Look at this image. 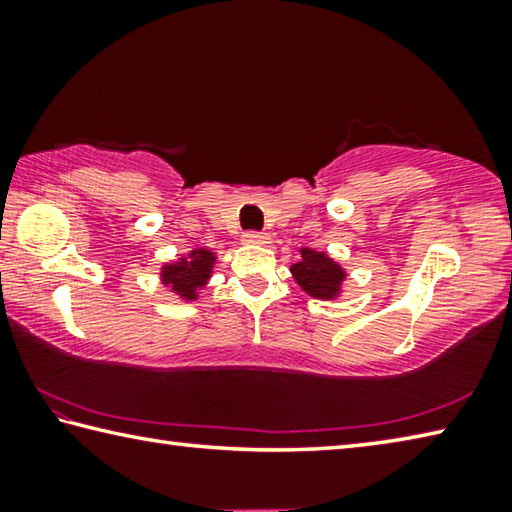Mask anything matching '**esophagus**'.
<instances>
[{
  "mask_svg": "<svg viewBox=\"0 0 512 512\" xmlns=\"http://www.w3.org/2000/svg\"><path fill=\"white\" fill-rule=\"evenodd\" d=\"M244 241H246V244H257V246H266V244H271V237H268V235H266V232L248 230V232H244Z\"/></svg>",
  "mask_w": 512,
  "mask_h": 512,
  "instance_id": "esophagus-1",
  "label": "esophagus"
}]
</instances>
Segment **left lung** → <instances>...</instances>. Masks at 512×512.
Masks as SVG:
<instances>
[{
    "instance_id": "8db88e82",
    "label": "left lung",
    "mask_w": 512,
    "mask_h": 512,
    "mask_svg": "<svg viewBox=\"0 0 512 512\" xmlns=\"http://www.w3.org/2000/svg\"><path fill=\"white\" fill-rule=\"evenodd\" d=\"M302 259L298 264L291 266V273L296 277V282L305 289L309 296L320 300H332L339 296L341 284L345 280V271L329 259L325 253H316L311 248L300 250Z\"/></svg>"
}]
</instances>
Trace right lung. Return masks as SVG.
Here are the masks:
<instances>
[{
    "mask_svg": "<svg viewBox=\"0 0 512 512\" xmlns=\"http://www.w3.org/2000/svg\"><path fill=\"white\" fill-rule=\"evenodd\" d=\"M214 253L205 248H196L189 253L187 259H180V262L167 264L162 268V282L171 287L178 296L185 300L196 298V289H201L207 284L212 275V264H214Z\"/></svg>",
    "mask_w": 512,
    "mask_h": 512,
    "instance_id": "right-lung-1",
    "label": "right lung"
}]
</instances>
